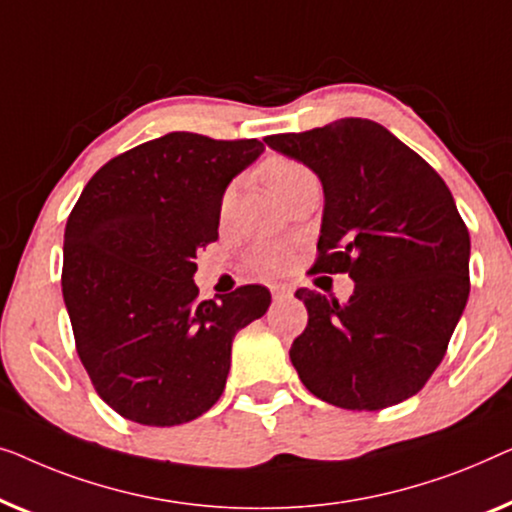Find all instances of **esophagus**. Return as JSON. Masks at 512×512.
Returning <instances> with one entry per match:
<instances>
[{
	"mask_svg": "<svg viewBox=\"0 0 512 512\" xmlns=\"http://www.w3.org/2000/svg\"><path fill=\"white\" fill-rule=\"evenodd\" d=\"M271 297L273 299H287V297H292V287H287V285H273L271 287Z\"/></svg>",
	"mask_w": 512,
	"mask_h": 512,
	"instance_id": "esophagus-1",
	"label": "esophagus"
}]
</instances>
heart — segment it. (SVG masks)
I'll use <instances>...</instances> for the list:
<instances>
[{"label":"heart","mask_w":512,"mask_h":512,"mask_svg":"<svg viewBox=\"0 0 512 512\" xmlns=\"http://www.w3.org/2000/svg\"><path fill=\"white\" fill-rule=\"evenodd\" d=\"M259 174H262L266 185H269L273 194L280 199H285L297 185L315 178L313 171L308 169L304 162L292 160V157H285V155L266 157L262 167H259ZM234 199H236V190L234 187H227L220 199L222 218H227V215L232 213ZM287 262H290V250L280 246V243H259V246L253 248V253H250V264H253L259 273H278L285 269Z\"/></svg>","instance_id":"obj_1"}]
</instances>
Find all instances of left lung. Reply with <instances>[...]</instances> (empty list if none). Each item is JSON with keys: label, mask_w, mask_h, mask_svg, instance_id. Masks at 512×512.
Instances as JSON below:
<instances>
[{"label": "left lung", "mask_w": 512, "mask_h": 512, "mask_svg": "<svg viewBox=\"0 0 512 512\" xmlns=\"http://www.w3.org/2000/svg\"><path fill=\"white\" fill-rule=\"evenodd\" d=\"M264 143L322 181L313 269L355 280L345 304L297 290L308 311L290 348L301 383L348 410L406 401L441 364L471 290V239L452 192L373 120L343 118Z\"/></svg>", "instance_id": "1"}]
</instances>
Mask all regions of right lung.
<instances>
[{
  "mask_svg": "<svg viewBox=\"0 0 512 512\" xmlns=\"http://www.w3.org/2000/svg\"><path fill=\"white\" fill-rule=\"evenodd\" d=\"M264 143L171 132L113 157L64 229L62 294L99 397L148 427L206 413L225 390L236 331L271 294L243 285L199 301L197 250L218 241L225 187Z\"/></svg>",
  "mask_w": 512,
  "mask_h": 512,
  "instance_id": "obj_1",
  "label": "right lung"
}]
</instances>
